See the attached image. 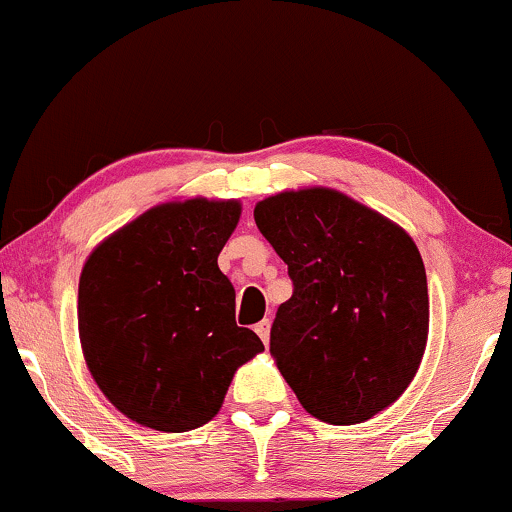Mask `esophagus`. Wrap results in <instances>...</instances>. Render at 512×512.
I'll use <instances>...</instances> for the list:
<instances>
[{
	"label": "esophagus",
	"mask_w": 512,
	"mask_h": 512,
	"mask_svg": "<svg viewBox=\"0 0 512 512\" xmlns=\"http://www.w3.org/2000/svg\"><path fill=\"white\" fill-rule=\"evenodd\" d=\"M269 330H272V322L269 320H262L260 325H255V332L260 334V339L264 344H269Z\"/></svg>",
	"instance_id": "esophagus-1"
}]
</instances>
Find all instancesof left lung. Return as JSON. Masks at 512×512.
<instances>
[{
    "mask_svg": "<svg viewBox=\"0 0 512 512\" xmlns=\"http://www.w3.org/2000/svg\"><path fill=\"white\" fill-rule=\"evenodd\" d=\"M255 223L289 264L293 296L269 351L303 409L351 426L397 402L428 339L426 269L409 233L330 187L262 199Z\"/></svg>",
    "mask_w": 512,
    "mask_h": 512,
    "instance_id": "obj_1",
    "label": "left lung"
}]
</instances>
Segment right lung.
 Masks as SVG:
<instances>
[{
  "label": "right lung",
  "mask_w": 512,
  "mask_h": 512,
  "mask_svg": "<svg viewBox=\"0 0 512 512\" xmlns=\"http://www.w3.org/2000/svg\"><path fill=\"white\" fill-rule=\"evenodd\" d=\"M240 211L238 199L158 204L86 257L81 351L127 419L163 433L204 426L236 370L264 351L255 332L236 325V291L216 262Z\"/></svg>",
  "instance_id": "obj_1"
}]
</instances>
